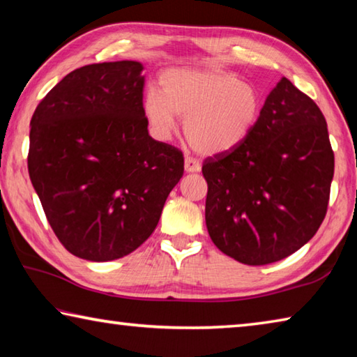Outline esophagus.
<instances>
[{"label": "esophagus", "mask_w": 357, "mask_h": 357, "mask_svg": "<svg viewBox=\"0 0 357 357\" xmlns=\"http://www.w3.org/2000/svg\"><path fill=\"white\" fill-rule=\"evenodd\" d=\"M184 170L187 173H198L202 170V164L197 159H193V157H185Z\"/></svg>", "instance_id": "esophagus-1"}]
</instances>
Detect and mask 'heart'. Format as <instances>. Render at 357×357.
Here are the masks:
<instances>
[{"instance_id": "b5f03b06", "label": "heart", "mask_w": 357, "mask_h": 357, "mask_svg": "<svg viewBox=\"0 0 357 357\" xmlns=\"http://www.w3.org/2000/svg\"><path fill=\"white\" fill-rule=\"evenodd\" d=\"M263 110L259 89L220 69L179 68L164 72L159 91L149 89L143 114L153 135L168 140L184 118V134L200 154L215 155L243 144Z\"/></svg>"}]
</instances>
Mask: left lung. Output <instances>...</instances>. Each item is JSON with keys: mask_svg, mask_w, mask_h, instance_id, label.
Listing matches in <instances>:
<instances>
[{"mask_svg": "<svg viewBox=\"0 0 357 357\" xmlns=\"http://www.w3.org/2000/svg\"><path fill=\"white\" fill-rule=\"evenodd\" d=\"M206 227L239 263L269 264L315 236L328 211L334 153L309 96L283 77L247 140L203 164Z\"/></svg>", "mask_w": 357, "mask_h": 357, "instance_id": "8db88e82", "label": "left lung"}]
</instances>
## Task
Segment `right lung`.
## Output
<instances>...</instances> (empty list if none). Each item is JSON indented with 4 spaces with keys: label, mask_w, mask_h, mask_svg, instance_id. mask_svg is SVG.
<instances>
[{
    "label": "right lung",
    "mask_w": 357,
    "mask_h": 357,
    "mask_svg": "<svg viewBox=\"0 0 357 357\" xmlns=\"http://www.w3.org/2000/svg\"><path fill=\"white\" fill-rule=\"evenodd\" d=\"M142 72L138 61L72 70L29 123L28 172L47 220L88 261L138 249L184 173L183 153L148 134Z\"/></svg>",
    "instance_id": "right-lung-1"
}]
</instances>
